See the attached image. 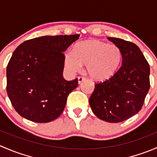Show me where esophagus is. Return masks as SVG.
<instances>
[{
  "instance_id": "1",
  "label": "esophagus",
  "mask_w": 157,
  "mask_h": 157,
  "mask_svg": "<svg viewBox=\"0 0 157 157\" xmlns=\"http://www.w3.org/2000/svg\"><path fill=\"white\" fill-rule=\"evenodd\" d=\"M77 79H78V83H79V84H80V83H81L83 81V80H86V77H81V76H80V77H77Z\"/></svg>"
}]
</instances>
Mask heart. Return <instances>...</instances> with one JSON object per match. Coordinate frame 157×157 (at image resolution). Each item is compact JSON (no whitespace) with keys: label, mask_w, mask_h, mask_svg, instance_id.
<instances>
[{"label":"heart","mask_w":157,"mask_h":157,"mask_svg":"<svg viewBox=\"0 0 157 157\" xmlns=\"http://www.w3.org/2000/svg\"><path fill=\"white\" fill-rule=\"evenodd\" d=\"M122 61L123 53L120 47L97 39L79 42L74 45L73 52L66 51L64 54V65L69 73L78 72L83 64L89 76L99 82L115 76Z\"/></svg>","instance_id":"1"}]
</instances>
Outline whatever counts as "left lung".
Listing matches in <instances>:
<instances>
[{
	"instance_id": "left-lung-1",
	"label": "left lung",
	"mask_w": 157,
	"mask_h": 157,
	"mask_svg": "<svg viewBox=\"0 0 157 157\" xmlns=\"http://www.w3.org/2000/svg\"><path fill=\"white\" fill-rule=\"evenodd\" d=\"M109 40L122 50V66L108 80L95 83L89 102L103 121L118 123L140 112L150 89V65L134 43L118 38Z\"/></svg>"
}]
</instances>
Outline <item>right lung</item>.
I'll list each match as a JSON object with an SVG mask.
<instances>
[{
    "label": "right lung",
    "instance_id": "right-lung-1",
    "mask_svg": "<svg viewBox=\"0 0 157 157\" xmlns=\"http://www.w3.org/2000/svg\"><path fill=\"white\" fill-rule=\"evenodd\" d=\"M80 35L42 36L25 41L13 53L7 67V93L23 118L38 123L56 119L77 78L63 77L64 53Z\"/></svg>",
    "mask_w": 157,
    "mask_h": 157
}]
</instances>
